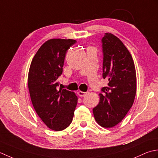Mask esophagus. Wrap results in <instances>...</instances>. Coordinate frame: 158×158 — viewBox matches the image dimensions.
I'll use <instances>...</instances> for the list:
<instances>
[{
    "instance_id": "obj_1",
    "label": "esophagus",
    "mask_w": 158,
    "mask_h": 158,
    "mask_svg": "<svg viewBox=\"0 0 158 158\" xmlns=\"http://www.w3.org/2000/svg\"><path fill=\"white\" fill-rule=\"evenodd\" d=\"M78 95L80 96V97H84V96H85L86 94V93L80 91L78 92Z\"/></svg>"
}]
</instances>
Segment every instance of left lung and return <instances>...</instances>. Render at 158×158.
<instances>
[{
    "mask_svg": "<svg viewBox=\"0 0 158 158\" xmlns=\"http://www.w3.org/2000/svg\"><path fill=\"white\" fill-rule=\"evenodd\" d=\"M102 43V76L108 83L102 89L99 104L93 112L97 123L109 128L120 123L132 106L136 92V75L132 56L119 39L106 33Z\"/></svg>",
    "mask_w": 158,
    "mask_h": 158,
    "instance_id": "obj_1",
    "label": "left lung"
}]
</instances>
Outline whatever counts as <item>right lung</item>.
<instances>
[{"instance_id": "right-lung-1", "label": "right lung", "mask_w": 158, "mask_h": 158, "mask_svg": "<svg viewBox=\"0 0 158 158\" xmlns=\"http://www.w3.org/2000/svg\"><path fill=\"white\" fill-rule=\"evenodd\" d=\"M76 40L52 39L34 56L28 76L32 104L44 123L54 131L65 130L73 119L78 98L67 89L57 90L67 51Z\"/></svg>"}]
</instances>
